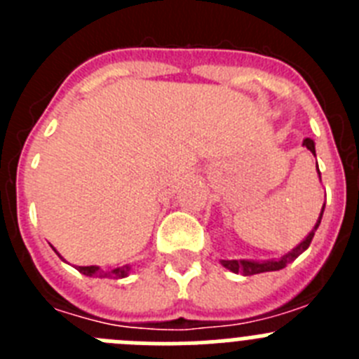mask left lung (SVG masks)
Returning <instances> with one entry per match:
<instances>
[{
    "label": "left lung",
    "mask_w": 359,
    "mask_h": 359,
    "mask_svg": "<svg viewBox=\"0 0 359 359\" xmlns=\"http://www.w3.org/2000/svg\"><path fill=\"white\" fill-rule=\"evenodd\" d=\"M304 147L309 149L313 154H315L316 158V152H315V142L311 140V138H306L304 140ZM316 169H318V165H316ZM320 174V170H318ZM323 208H325V203H323ZM323 208L322 212H320V217L318 221H316L315 228L309 231V236L306 237V239L302 241V243L298 244L297 248H293L291 252H287L286 255H282L280 259H277V261H264V262H255V261H221V264L224 266L226 269H230V271H233V273H243L246 275V277H250V275H257V273H264V271H278V269L286 268L290 262H293L294 259H297L298 255L302 252H306L307 248H309L311 241H313V237H315V231L316 228L320 226V221H322V215H323Z\"/></svg>",
    "instance_id": "obj_1"
}]
</instances>
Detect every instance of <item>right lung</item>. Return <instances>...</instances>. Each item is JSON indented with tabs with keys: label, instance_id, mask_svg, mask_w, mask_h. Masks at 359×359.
Listing matches in <instances>:
<instances>
[{
	"label": "right lung",
	"instance_id": "obj_1",
	"mask_svg": "<svg viewBox=\"0 0 359 359\" xmlns=\"http://www.w3.org/2000/svg\"><path fill=\"white\" fill-rule=\"evenodd\" d=\"M77 269L82 275H88V277H100V278H123L128 277L131 266H122V268L111 269V271H104L98 266H77Z\"/></svg>",
	"mask_w": 359,
	"mask_h": 359
}]
</instances>
